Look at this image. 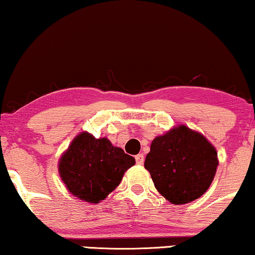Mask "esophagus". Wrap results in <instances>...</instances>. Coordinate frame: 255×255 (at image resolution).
Masks as SVG:
<instances>
[{
  "label": "esophagus",
  "mask_w": 255,
  "mask_h": 255,
  "mask_svg": "<svg viewBox=\"0 0 255 255\" xmlns=\"http://www.w3.org/2000/svg\"><path fill=\"white\" fill-rule=\"evenodd\" d=\"M135 160H136V164L138 165H142L144 163V156H143V153H138V155H136Z\"/></svg>",
  "instance_id": "34e87169"
}]
</instances>
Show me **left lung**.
Listing matches in <instances>:
<instances>
[{
  "instance_id": "left-lung-1",
  "label": "left lung",
  "mask_w": 255,
  "mask_h": 255,
  "mask_svg": "<svg viewBox=\"0 0 255 255\" xmlns=\"http://www.w3.org/2000/svg\"><path fill=\"white\" fill-rule=\"evenodd\" d=\"M217 165L213 144L186 126L157 136L144 162L157 191L173 204L188 203L203 195L214 180Z\"/></svg>"
}]
</instances>
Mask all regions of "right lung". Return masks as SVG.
<instances>
[{"instance_id": "1", "label": "right lung", "mask_w": 255, "mask_h": 255, "mask_svg": "<svg viewBox=\"0 0 255 255\" xmlns=\"http://www.w3.org/2000/svg\"><path fill=\"white\" fill-rule=\"evenodd\" d=\"M134 164V157L113 146L106 137L95 138L83 131L61 157L59 173L71 194L99 203L119 186L125 172Z\"/></svg>"}]
</instances>
